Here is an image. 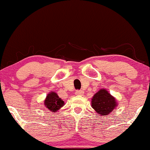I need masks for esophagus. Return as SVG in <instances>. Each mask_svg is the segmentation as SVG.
<instances>
[{"instance_id":"1","label":"esophagus","mask_w":150,"mask_h":150,"mask_svg":"<svg viewBox=\"0 0 150 150\" xmlns=\"http://www.w3.org/2000/svg\"><path fill=\"white\" fill-rule=\"evenodd\" d=\"M83 93V91H81V90H77L76 91V95L81 96V95H82Z\"/></svg>"}]
</instances>
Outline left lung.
I'll return each instance as SVG.
<instances>
[{
	"mask_svg": "<svg viewBox=\"0 0 150 150\" xmlns=\"http://www.w3.org/2000/svg\"><path fill=\"white\" fill-rule=\"evenodd\" d=\"M117 105L115 98L103 88L98 91L91 99V106L99 116L108 115L113 111Z\"/></svg>",
	"mask_w": 150,
	"mask_h": 150,
	"instance_id": "left-lung-1",
	"label": "left lung"
}]
</instances>
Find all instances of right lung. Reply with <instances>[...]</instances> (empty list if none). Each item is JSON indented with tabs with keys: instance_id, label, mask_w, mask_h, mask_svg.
<instances>
[{
	"instance_id": "right-lung-1",
	"label": "right lung",
	"mask_w": 150,
	"mask_h": 150,
	"mask_svg": "<svg viewBox=\"0 0 150 150\" xmlns=\"http://www.w3.org/2000/svg\"><path fill=\"white\" fill-rule=\"evenodd\" d=\"M64 105V102L58 96L55 92H50L45 100V105L50 111L57 112Z\"/></svg>"
}]
</instances>
